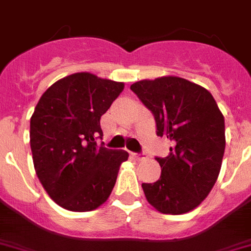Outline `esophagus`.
Returning a JSON list of instances; mask_svg holds the SVG:
<instances>
[{"instance_id":"1","label":"esophagus","mask_w":251,"mask_h":251,"mask_svg":"<svg viewBox=\"0 0 251 251\" xmlns=\"http://www.w3.org/2000/svg\"><path fill=\"white\" fill-rule=\"evenodd\" d=\"M132 156H133L134 159H136V160H145V159H148V156H146V155L145 154H136V152H132Z\"/></svg>"}]
</instances>
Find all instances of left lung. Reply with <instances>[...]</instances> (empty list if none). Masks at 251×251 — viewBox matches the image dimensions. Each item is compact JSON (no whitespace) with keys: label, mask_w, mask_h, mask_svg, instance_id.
<instances>
[{"label":"left lung","mask_w":251,"mask_h":251,"mask_svg":"<svg viewBox=\"0 0 251 251\" xmlns=\"http://www.w3.org/2000/svg\"><path fill=\"white\" fill-rule=\"evenodd\" d=\"M154 114L156 134L172 141L167 158H155L161 175L142 183L148 201L163 214H183L201 204L219 176L226 148L225 118L204 87L179 76L130 86Z\"/></svg>","instance_id":"1"}]
</instances>
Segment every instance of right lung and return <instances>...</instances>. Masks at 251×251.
<instances>
[{
	"label": "right lung",
	"instance_id": "1",
	"mask_svg": "<svg viewBox=\"0 0 251 251\" xmlns=\"http://www.w3.org/2000/svg\"><path fill=\"white\" fill-rule=\"evenodd\" d=\"M124 83L75 73L49 87L30 118V149L37 177L49 196L72 212H90L106 201L124 150L97 146L100 119Z\"/></svg>",
	"mask_w": 251,
	"mask_h": 251
}]
</instances>
